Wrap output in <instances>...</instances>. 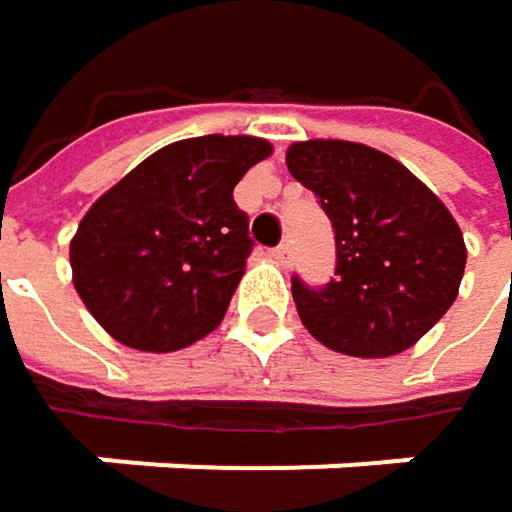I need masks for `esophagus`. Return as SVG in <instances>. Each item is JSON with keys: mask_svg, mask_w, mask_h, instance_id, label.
Instances as JSON below:
<instances>
[{"mask_svg": "<svg viewBox=\"0 0 512 512\" xmlns=\"http://www.w3.org/2000/svg\"><path fill=\"white\" fill-rule=\"evenodd\" d=\"M272 257H275V263L290 266V260H293V249H290L287 243H281V246H275V249H272Z\"/></svg>", "mask_w": 512, "mask_h": 512, "instance_id": "34e87169", "label": "esophagus"}]
</instances>
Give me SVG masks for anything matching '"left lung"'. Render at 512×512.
Returning <instances> with one entry per match:
<instances>
[{"instance_id":"1","label":"left lung","mask_w":512,"mask_h":512,"mask_svg":"<svg viewBox=\"0 0 512 512\" xmlns=\"http://www.w3.org/2000/svg\"><path fill=\"white\" fill-rule=\"evenodd\" d=\"M287 168L335 228V278L308 287L293 275L305 329L344 356L409 350L460 290L465 243L448 207L406 165L356 142H296Z\"/></svg>"}]
</instances>
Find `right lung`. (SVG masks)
I'll return each mask as SVG.
<instances>
[{
    "mask_svg": "<svg viewBox=\"0 0 512 512\" xmlns=\"http://www.w3.org/2000/svg\"><path fill=\"white\" fill-rule=\"evenodd\" d=\"M269 151L255 136L183 139L97 198L70 266L79 299L115 341L174 353L222 323L255 249L234 186Z\"/></svg>",
    "mask_w": 512,
    "mask_h": 512,
    "instance_id": "1",
    "label": "right lung"
}]
</instances>
